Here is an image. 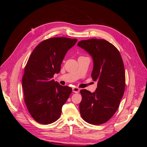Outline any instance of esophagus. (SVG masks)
<instances>
[{
  "mask_svg": "<svg viewBox=\"0 0 147 147\" xmlns=\"http://www.w3.org/2000/svg\"><path fill=\"white\" fill-rule=\"evenodd\" d=\"M72 91L74 92H75V93H78L80 91V89L77 87H74L72 88Z\"/></svg>",
  "mask_w": 147,
  "mask_h": 147,
  "instance_id": "34e87169",
  "label": "esophagus"
}]
</instances>
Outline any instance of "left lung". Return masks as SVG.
<instances>
[{"mask_svg": "<svg viewBox=\"0 0 147 147\" xmlns=\"http://www.w3.org/2000/svg\"><path fill=\"white\" fill-rule=\"evenodd\" d=\"M77 45L91 56L94 64L91 77L98 81L95 92L80 90V112L86 122L99 125L113 117L123 96L126 85L123 61L118 49L105 40H84Z\"/></svg>", "mask_w": 147, "mask_h": 147, "instance_id": "left-lung-1", "label": "left lung"}]
</instances>
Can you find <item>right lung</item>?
Listing matches in <instances>:
<instances>
[{
    "label": "right lung",
    "mask_w": 147,
    "mask_h": 147,
    "mask_svg": "<svg viewBox=\"0 0 147 147\" xmlns=\"http://www.w3.org/2000/svg\"><path fill=\"white\" fill-rule=\"evenodd\" d=\"M76 38L53 37L40 43L31 53L22 79L24 102L37 122L48 124L61 116L63 105L72 91L53 79L59 74L61 65Z\"/></svg>",
    "instance_id": "1"
}]
</instances>
